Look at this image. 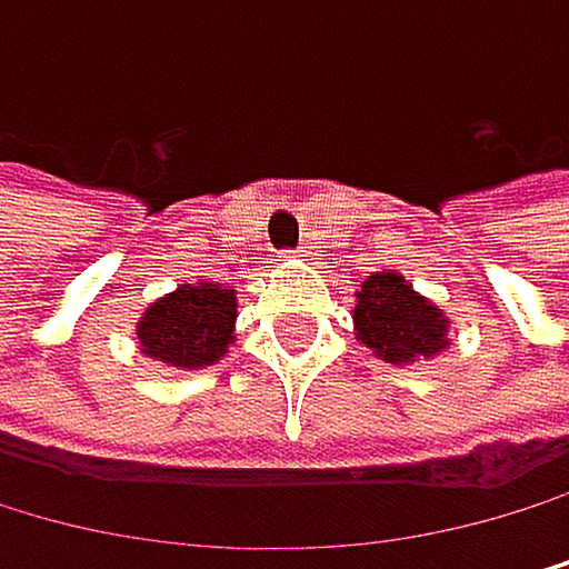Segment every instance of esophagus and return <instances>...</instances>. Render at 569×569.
<instances>
[{
	"label": "esophagus",
	"mask_w": 569,
	"mask_h": 569,
	"mask_svg": "<svg viewBox=\"0 0 569 569\" xmlns=\"http://www.w3.org/2000/svg\"><path fill=\"white\" fill-rule=\"evenodd\" d=\"M284 256H306V249H296V252H284Z\"/></svg>",
	"instance_id": "obj_1"
}]
</instances>
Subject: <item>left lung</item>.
I'll return each instance as SVG.
<instances>
[{
  "label": "left lung",
  "instance_id": "left-lung-1",
  "mask_svg": "<svg viewBox=\"0 0 569 569\" xmlns=\"http://www.w3.org/2000/svg\"><path fill=\"white\" fill-rule=\"evenodd\" d=\"M356 331L359 341L388 363H409V359L435 356L449 346V320L438 309L417 296L399 273H373L356 296Z\"/></svg>",
  "mask_w": 569,
  "mask_h": 569
}]
</instances>
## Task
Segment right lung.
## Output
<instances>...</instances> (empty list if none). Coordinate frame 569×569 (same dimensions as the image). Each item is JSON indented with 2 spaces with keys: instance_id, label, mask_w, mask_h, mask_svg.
<instances>
[{
  "instance_id": "right-lung-1",
  "label": "right lung",
  "mask_w": 569,
  "mask_h": 569,
  "mask_svg": "<svg viewBox=\"0 0 569 569\" xmlns=\"http://www.w3.org/2000/svg\"><path fill=\"white\" fill-rule=\"evenodd\" d=\"M234 291L223 284H181L152 302L138 323L141 352L170 367H210L234 341Z\"/></svg>"
}]
</instances>
